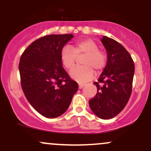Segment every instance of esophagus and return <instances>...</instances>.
Segmentation results:
<instances>
[{"mask_svg": "<svg viewBox=\"0 0 151 151\" xmlns=\"http://www.w3.org/2000/svg\"><path fill=\"white\" fill-rule=\"evenodd\" d=\"M84 86V84H82V83H79V89H82Z\"/></svg>", "mask_w": 151, "mask_h": 151, "instance_id": "34e87169", "label": "esophagus"}]
</instances>
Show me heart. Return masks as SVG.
<instances>
[{
  "mask_svg": "<svg viewBox=\"0 0 151 151\" xmlns=\"http://www.w3.org/2000/svg\"><path fill=\"white\" fill-rule=\"evenodd\" d=\"M82 56L81 64L83 66L74 68L70 72L71 77L79 82L92 79L94 70L100 73L105 68L107 61V54L90 39H79L73 44L72 48L64 46L60 53V61L63 67L70 70L75 65L77 57Z\"/></svg>",
  "mask_w": 151,
  "mask_h": 151,
  "instance_id": "obj_1",
  "label": "heart"
}]
</instances>
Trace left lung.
<instances>
[{"mask_svg": "<svg viewBox=\"0 0 151 151\" xmlns=\"http://www.w3.org/2000/svg\"><path fill=\"white\" fill-rule=\"evenodd\" d=\"M102 43L107 54V65L97 82V92L89 102L97 117L112 118L127 105L132 93L135 65L131 56L122 44L107 36Z\"/></svg>", "mask_w": 151, "mask_h": 151, "instance_id": "obj_1", "label": "left lung"}]
</instances>
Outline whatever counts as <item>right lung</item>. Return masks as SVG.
Returning <instances> with one entry per match:
<instances>
[{"mask_svg":"<svg viewBox=\"0 0 151 151\" xmlns=\"http://www.w3.org/2000/svg\"><path fill=\"white\" fill-rule=\"evenodd\" d=\"M70 34H51L39 38L25 49L19 62L21 85L31 106L48 118L62 115L70 105L79 85L60 61Z\"/></svg>","mask_w":151,"mask_h":151,"instance_id":"obj_1","label":"right lung"}]
</instances>
